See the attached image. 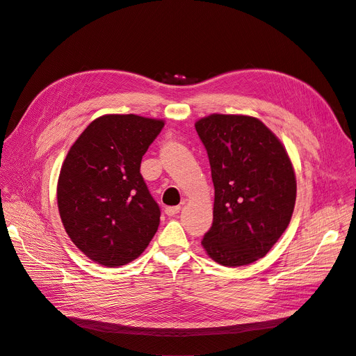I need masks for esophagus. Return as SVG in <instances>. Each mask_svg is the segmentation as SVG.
Wrapping results in <instances>:
<instances>
[{
	"label": "esophagus",
	"instance_id": "obj_1",
	"mask_svg": "<svg viewBox=\"0 0 356 356\" xmlns=\"http://www.w3.org/2000/svg\"><path fill=\"white\" fill-rule=\"evenodd\" d=\"M164 212H165L167 216H175V215H177L180 212V207H167L164 209Z\"/></svg>",
	"mask_w": 356,
	"mask_h": 356
}]
</instances>
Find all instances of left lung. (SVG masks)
Wrapping results in <instances>:
<instances>
[{
	"mask_svg": "<svg viewBox=\"0 0 356 356\" xmlns=\"http://www.w3.org/2000/svg\"><path fill=\"white\" fill-rule=\"evenodd\" d=\"M215 188L213 222L202 245L218 264L263 258L289 227L296 177L283 144L257 118L213 114L196 122Z\"/></svg>",
	"mask_w": 356,
	"mask_h": 356,
	"instance_id": "8db88e82",
	"label": "left lung"
}]
</instances>
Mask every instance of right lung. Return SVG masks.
<instances>
[{"label": "right lung", "instance_id": "right-lung-1", "mask_svg": "<svg viewBox=\"0 0 356 356\" xmlns=\"http://www.w3.org/2000/svg\"><path fill=\"white\" fill-rule=\"evenodd\" d=\"M163 127L133 114L104 115L86 127L65 159L58 183L63 227L101 266L131 263L157 232L161 212L140 165Z\"/></svg>", "mask_w": 356, "mask_h": 356}]
</instances>
